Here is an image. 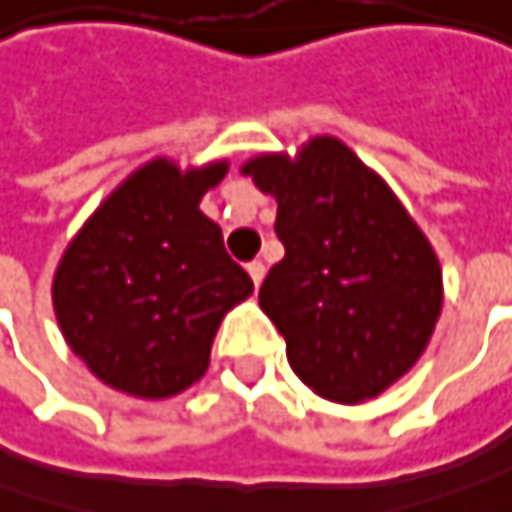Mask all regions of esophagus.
<instances>
[{
  "label": "esophagus",
  "instance_id": "esophagus-1",
  "mask_svg": "<svg viewBox=\"0 0 512 512\" xmlns=\"http://www.w3.org/2000/svg\"><path fill=\"white\" fill-rule=\"evenodd\" d=\"M265 271H268V268H265V262H262V259H253V262L247 265V274H250V279H253V285H256V288L262 285Z\"/></svg>",
  "mask_w": 512,
  "mask_h": 512
}]
</instances>
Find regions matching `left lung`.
Returning a JSON list of instances; mask_svg holds the SVG:
<instances>
[{
	"label": "left lung",
	"mask_w": 512,
	"mask_h": 512,
	"mask_svg": "<svg viewBox=\"0 0 512 512\" xmlns=\"http://www.w3.org/2000/svg\"><path fill=\"white\" fill-rule=\"evenodd\" d=\"M271 192L282 262L259 306L285 338L291 370L314 393L364 402L408 373L443 306L431 244L393 192L332 136L291 163L268 154L244 165Z\"/></svg>",
	"instance_id": "left-lung-1"
}]
</instances>
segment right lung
Segmentation results:
<instances>
[{
	"instance_id": "right-lung-1",
	"label": "right lung",
	"mask_w": 512,
	"mask_h": 512,
	"mask_svg": "<svg viewBox=\"0 0 512 512\" xmlns=\"http://www.w3.org/2000/svg\"><path fill=\"white\" fill-rule=\"evenodd\" d=\"M224 171L154 160L66 247L52 285L57 323L104 384L142 399L186 390L206 373L221 317L253 294L221 227L198 209Z\"/></svg>"
}]
</instances>
